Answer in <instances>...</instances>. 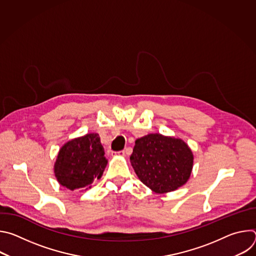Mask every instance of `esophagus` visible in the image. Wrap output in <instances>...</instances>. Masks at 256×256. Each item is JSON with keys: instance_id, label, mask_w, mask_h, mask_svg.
Masks as SVG:
<instances>
[{"instance_id": "esophagus-1", "label": "esophagus", "mask_w": 256, "mask_h": 256, "mask_svg": "<svg viewBox=\"0 0 256 256\" xmlns=\"http://www.w3.org/2000/svg\"><path fill=\"white\" fill-rule=\"evenodd\" d=\"M116 154H118V156H126V151L122 150V151H120V152H116Z\"/></svg>"}]
</instances>
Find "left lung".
<instances>
[{"label": "left lung", "instance_id": "obj_1", "mask_svg": "<svg viewBox=\"0 0 256 256\" xmlns=\"http://www.w3.org/2000/svg\"><path fill=\"white\" fill-rule=\"evenodd\" d=\"M130 159L138 179L156 194L184 186L194 165V154L186 142L160 134L138 138Z\"/></svg>", "mask_w": 256, "mask_h": 256}]
</instances>
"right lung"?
I'll list each match as a JSON object with an SVG mask.
<instances>
[{
  "label": "right lung",
  "instance_id": "obj_1",
  "mask_svg": "<svg viewBox=\"0 0 256 256\" xmlns=\"http://www.w3.org/2000/svg\"><path fill=\"white\" fill-rule=\"evenodd\" d=\"M104 149L98 134H87L72 138L60 149L54 163L58 184L70 190L90 188L100 179L107 165Z\"/></svg>",
  "mask_w": 256,
  "mask_h": 256
}]
</instances>
